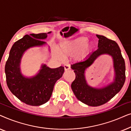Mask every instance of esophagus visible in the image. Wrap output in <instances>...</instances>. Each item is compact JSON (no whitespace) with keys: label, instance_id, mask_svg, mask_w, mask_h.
I'll use <instances>...</instances> for the list:
<instances>
[{"label":"esophagus","instance_id":"34e87169","mask_svg":"<svg viewBox=\"0 0 131 131\" xmlns=\"http://www.w3.org/2000/svg\"><path fill=\"white\" fill-rule=\"evenodd\" d=\"M70 64H65L64 65V70H65L66 71L67 70H70Z\"/></svg>","mask_w":131,"mask_h":131}]
</instances>
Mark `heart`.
<instances>
[{
    "instance_id": "heart-1",
    "label": "heart",
    "mask_w": 131,
    "mask_h": 131,
    "mask_svg": "<svg viewBox=\"0 0 131 131\" xmlns=\"http://www.w3.org/2000/svg\"><path fill=\"white\" fill-rule=\"evenodd\" d=\"M86 37H79L71 40H64L59 44L58 49L64 57L72 56L76 53L75 58L83 61L89 56L93 49V44ZM55 56L61 58L62 56L56 49L53 50Z\"/></svg>"
}]
</instances>
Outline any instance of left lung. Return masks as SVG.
I'll list each match as a JSON object with an SVG mask.
<instances>
[{
	"mask_svg": "<svg viewBox=\"0 0 131 131\" xmlns=\"http://www.w3.org/2000/svg\"><path fill=\"white\" fill-rule=\"evenodd\" d=\"M96 36L99 39L97 50L91 53L83 61L71 66L76 74V78L71 85L73 93L79 101L92 107L103 105L113 98L121 90L125 81V63L119 45L115 41L104 36ZM103 54L110 55L113 59L114 80L104 87H92L88 85L85 79V71Z\"/></svg>",
	"mask_w": 131,
	"mask_h": 131,
	"instance_id": "obj_1",
	"label": "left lung"
}]
</instances>
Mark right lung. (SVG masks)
Segmentation results:
<instances>
[{
  "label": "right lung",
  "mask_w": 131,
  "mask_h": 131,
  "mask_svg": "<svg viewBox=\"0 0 131 131\" xmlns=\"http://www.w3.org/2000/svg\"><path fill=\"white\" fill-rule=\"evenodd\" d=\"M51 33L26 35L14 43L10 49L5 69L7 85L10 92L26 104L39 106L49 101L55 83L64 73L62 66L51 69L45 64L41 65L38 73L33 76H26L21 72V61L25 52L47 45L43 40Z\"/></svg>",
  "instance_id": "add662e5"
}]
</instances>
